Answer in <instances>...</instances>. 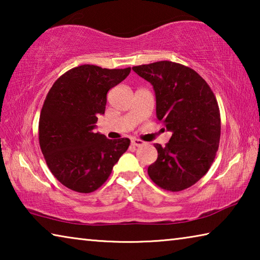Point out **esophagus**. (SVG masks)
<instances>
[{
	"mask_svg": "<svg viewBox=\"0 0 260 260\" xmlns=\"http://www.w3.org/2000/svg\"><path fill=\"white\" fill-rule=\"evenodd\" d=\"M131 143H132V146H134V147H141V146H143V144H144L143 141H141L139 139H132Z\"/></svg>",
	"mask_w": 260,
	"mask_h": 260,
	"instance_id": "34e87169",
	"label": "esophagus"
}]
</instances>
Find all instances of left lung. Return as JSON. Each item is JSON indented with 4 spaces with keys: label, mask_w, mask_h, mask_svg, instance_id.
Wrapping results in <instances>:
<instances>
[{
    "label": "left lung",
    "mask_w": 260,
    "mask_h": 260,
    "mask_svg": "<svg viewBox=\"0 0 260 260\" xmlns=\"http://www.w3.org/2000/svg\"><path fill=\"white\" fill-rule=\"evenodd\" d=\"M133 71L152 85L157 119L172 133L165 147L153 144L158 157L148 167L149 177L165 190L191 187L218 151L221 126L213 91L196 71L173 61L140 65Z\"/></svg>",
    "instance_id": "1"
}]
</instances>
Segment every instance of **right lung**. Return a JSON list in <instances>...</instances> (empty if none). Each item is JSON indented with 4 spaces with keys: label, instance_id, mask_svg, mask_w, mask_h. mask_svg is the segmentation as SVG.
Here are the masks:
<instances>
[{
    "label": "right lung",
    "instance_id": "add662e5",
    "mask_svg": "<svg viewBox=\"0 0 260 260\" xmlns=\"http://www.w3.org/2000/svg\"><path fill=\"white\" fill-rule=\"evenodd\" d=\"M129 72L131 68L80 65L57 79L47 95L39 142L51 173L71 190L99 189L129 147V139L109 140L94 131L98 117L104 114L108 91Z\"/></svg>",
    "mask_w": 260,
    "mask_h": 260
}]
</instances>
